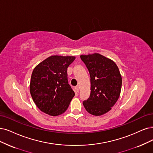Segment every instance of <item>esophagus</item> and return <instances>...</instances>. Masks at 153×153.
Listing matches in <instances>:
<instances>
[{"label": "esophagus", "mask_w": 153, "mask_h": 153, "mask_svg": "<svg viewBox=\"0 0 153 153\" xmlns=\"http://www.w3.org/2000/svg\"><path fill=\"white\" fill-rule=\"evenodd\" d=\"M75 89H76V91L77 93L79 92V88L78 86H76V87L75 88Z\"/></svg>", "instance_id": "obj_1"}]
</instances>
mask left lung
I'll use <instances>...</instances> for the list:
<instances>
[{"mask_svg":"<svg viewBox=\"0 0 153 153\" xmlns=\"http://www.w3.org/2000/svg\"><path fill=\"white\" fill-rule=\"evenodd\" d=\"M91 77V94L83 101L89 114L100 116L108 112L120 97L122 79L117 64L98 53L81 55Z\"/></svg>","mask_w":153,"mask_h":153,"instance_id":"left-lung-1","label":"left lung"}]
</instances>
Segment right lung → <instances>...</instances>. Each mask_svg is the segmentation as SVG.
Instances as JSON below:
<instances>
[{
  "instance_id": "1",
  "label": "right lung",
  "mask_w": 153,
  "mask_h": 153,
  "mask_svg": "<svg viewBox=\"0 0 153 153\" xmlns=\"http://www.w3.org/2000/svg\"><path fill=\"white\" fill-rule=\"evenodd\" d=\"M75 56L52 55L33 69L30 91L38 108L50 116L64 113L75 93L68 83L67 68Z\"/></svg>"
}]
</instances>
